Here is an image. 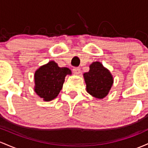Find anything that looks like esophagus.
<instances>
[{
    "label": "esophagus",
    "mask_w": 148,
    "mask_h": 148,
    "mask_svg": "<svg viewBox=\"0 0 148 148\" xmlns=\"http://www.w3.org/2000/svg\"><path fill=\"white\" fill-rule=\"evenodd\" d=\"M73 73L75 74H79V73H80V69H79V68H78V67L73 68Z\"/></svg>",
    "instance_id": "obj_1"
}]
</instances>
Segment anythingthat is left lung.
Here are the masks:
<instances>
[{"mask_svg": "<svg viewBox=\"0 0 148 148\" xmlns=\"http://www.w3.org/2000/svg\"><path fill=\"white\" fill-rule=\"evenodd\" d=\"M89 68V72L84 74L87 92L94 97L103 99L108 95L112 85V75L100 62H94Z\"/></svg>", "mask_w": 148, "mask_h": 148, "instance_id": "obj_1", "label": "left lung"}]
</instances>
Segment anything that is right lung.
Returning <instances> with one entry per match:
<instances>
[{
  "mask_svg": "<svg viewBox=\"0 0 148 148\" xmlns=\"http://www.w3.org/2000/svg\"><path fill=\"white\" fill-rule=\"evenodd\" d=\"M68 74H71V70L59 67L54 61L41 66L35 73V92L44 101L55 99L62 89Z\"/></svg>",
  "mask_w": 148,
  "mask_h": 148,
  "instance_id": "add662e5",
  "label": "right lung"
}]
</instances>
